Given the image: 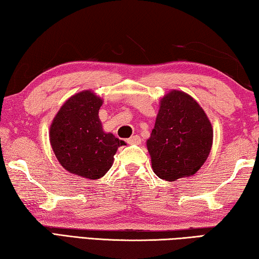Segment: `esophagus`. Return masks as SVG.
I'll return each instance as SVG.
<instances>
[{
    "label": "esophagus",
    "instance_id": "34e87169",
    "mask_svg": "<svg viewBox=\"0 0 259 259\" xmlns=\"http://www.w3.org/2000/svg\"><path fill=\"white\" fill-rule=\"evenodd\" d=\"M127 143L131 144V146H137V144L141 143V138L139 135H133V137L127 139Z\"/></svg>",
    "mask_w": 259,
    "mask_h": 259
}]
</instances>
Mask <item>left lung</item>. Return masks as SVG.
Returning <instances> with one entry per match:
<instances>
[{"label": "left lung", "instance_id": "obj_1", "mask_svg": "<svg viewBox=\"0 0 259 259\" xmlns=\"http://www.w3.org/2000/svg\"><path fill=\"white\" fill-rule=\"evenodd\" d=\"M212 126L191 95L171 90L160 99L155 127L147 140L152 170L173 182L197 173L212 146Z\"/></svg>", "mask_w": 259, "mask_h": 259}]
</instances>
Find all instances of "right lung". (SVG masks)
Returning <instances> with one entry per match:
<instances>
[{"label":"right lung","instance_id":"obj_1","mask_svg":"<svg viewBox=\"0 0 259 259\" xmlns=\"http://www.w3.org/2000/svg\"><path fill=\"white\" fill-rule=\"evenodd\" d=\"M103 100L84 90L67 100L50 126V143L60 165L70 174L99 180L111 168L125 142L104 132L99 118Z\"/></svg>","mask_w":259,"mask_h":259}]
</instances>
